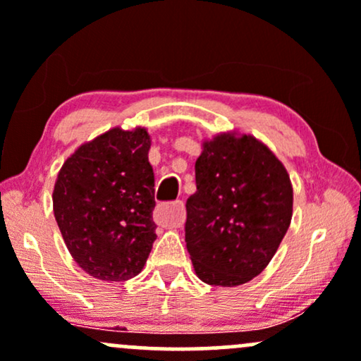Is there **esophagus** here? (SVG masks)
Listing matches in <instances>:
<instances>
[{
	"instance_id": "obj_1",
	"label": "esophagus",
	"mask_w": 361,
	"mask_h": 361,
	"mask_svg": "<svg viewBox=\"0 0 361 361\" xmlns=\"http://www.w3.org/2000/svg\"><path fill=\"white\" fill-rule=\"evenodd\" d=\"M161 222L171 227H180L185 222V204L181 200L173 202V204H161L157 209Z\"/></svg>"
}]
</instances>
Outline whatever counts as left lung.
Instances as JSON below:
<instances>
[{
    "instance_id": "8db88e82",
    "label": "left lung",
    "mask_w": 361,
    "mask_h": 361,
    "mask_svg": "<svg viewBox=\"0 0 361 361\" xmlns=\"http://www.w3.org/2000/svg\"><path fill=\"white\" fill-rule=\"evenodd\" d=\"M186 200L185 241L202 281L235 287L267 268L292 221L293 190L279 157L252 135L205 140Z\"/></svg>"
}]
</instances>
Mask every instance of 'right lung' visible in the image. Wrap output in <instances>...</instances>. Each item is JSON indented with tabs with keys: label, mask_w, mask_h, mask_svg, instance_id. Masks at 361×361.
Returning a JSON list of instances; mask_svg holds the SVG:
<instances>
[{
	"label": "right lung",
	"mask_w": 361,
	"mask_h": 361,
	"mask_svg": "<svg viewBox=\"0 0 361 361\" xmlns=\"http://www.w3.org/2000/svg\"><path fill=\"white\" fill-rule=\"evenodd\" d=\"M149 147L146 128L115 127L78 147L57 175L52 204L62 239L98 280L139 275L157 238Z\"/></svg>",
	"instance_id": "1"
}]
</instances>
